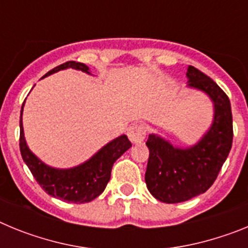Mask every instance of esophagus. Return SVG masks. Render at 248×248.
I'll use <instances>...</instances> for the list:
<instances>
[{
    "label": "esophagus",
    "instance_id": "obj_1",
    "mask_svg": "<svg viewBox=\"0 0 248 248\" xmlns=\"http://www.w3.org/2000/svg\"><path fill=\"white\" fill-rule=\"evenodd\" d=\"M146 135V129L144 125H140V124H134L128 129V137L130 139L131 143H141L144 139H145Z\"/></svg>",
    "mask_w": 248,
    "mask_h": 248
}]
</instances>
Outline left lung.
Listing matches in <instances>:
<instances>
[{
	"label": "left lung",
	"instance_id": "1",
	"mask_svg": "<svg viewBox=\"0 0 248 248\" xmlns=\"http://www.w3.org/2000/svg\"><path fill=\"white\" fill-rule=\"evenodd\" d=\"M187 87L203 92L214 103V120L206 134L190 148L174 146L150 134L145 183L156 200L176 203L203 194L216 180L232 146L231 103L214 80L192 65L187 68Z\"/></svg>",
	"mask_w": 248,
	"mask_h": 248
}]
</instances>
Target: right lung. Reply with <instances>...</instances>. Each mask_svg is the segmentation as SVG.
Here are the masks:
<instances>
[{"instance_id": "obj_1", "label": "right lung", "mask_w": 248, "mask_h": 248, "mask_svg": "<svg viewBox=\"0 0 248 248\" xmlns=\"http://www.w3.org/2000/svg\"><path fill=\"white\" fill-rule=\"evenodd\" d=\"M67 68H73L77 71L91 74L89 68L84 63L69 61L53 68L45 77ZM23 105L25 103L22 104L21 117H19V150H21L22 159L41 187L50 196L68 202L84 203L98 198L104 191L105 186L110 180L113 164L131 146L128 137L120 135L115 138L80 165L71 169L50 168L43 163L42 160H39L30 150L26 143L23 125H22Z\"/></svg>"}]
</instances>
